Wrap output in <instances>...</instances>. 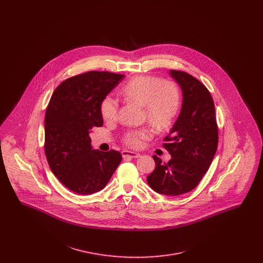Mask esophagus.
Here are the masks:
<instances>
[{
  "instance_id": "1",
  "label": "esophagus",
  "mask_w": 263,
  "mask_h": 263,
  "mask_svg": "<svg viewBox=\"0 0 263 263\" xmlns=\"http://www.w3.org/2000/svg\"><path fill=\"white\" fill-rule=\"evenodd\" d=\"M141 155L139 153L135 152H131V151H122V157L123 158H132V159H136L139 158Z\"/></svg>"
}]
</instances>
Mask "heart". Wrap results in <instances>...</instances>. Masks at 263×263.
Masks as SVG:
<instances>
[{
    "instance_id": "obj_1",
    "label": "heart",
    "mask_w": 263,
    "mask_h": 263,
    "mask_svg": "<svg viewBox=\"0 0 263 263\" xmlns=\"http://www.w3.org/2000/svg\"><path fill=\"white\" fill-rule=\"evenodd\" d=\"M125 100L144 106L145 117L157 131L168 129L179 111L181 102L180 88L172 81L152 76H139L128 82L120 91ZM100 113L106 122L117 119L118 102L106 97L100 103ZM153 136L150 128L129 130L123 142L130 148H141Z\"/></svg>"
}]
</instances>
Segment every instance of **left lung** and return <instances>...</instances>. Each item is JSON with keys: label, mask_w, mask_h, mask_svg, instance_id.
<instances>
[{"label": "left lung", "mask_w": 263, "mask_h": 263, "mask_svg": "<svg viewBox=\"0 0 263 263\" xmlns=\"http://www.w3.org/2000/svg\"><path fill=\"white\" fill-rule=\"evenodd\" d=\"M170 75L182 91L181 110L163 144L172 159L163 163L154 156L156 167L147 181L156 192L176 196L196 187L207 173L217 151L218 127L207 88L185 72L171 70Z\"/></svg>", "instance_id": "obj_1"}]
</instances>
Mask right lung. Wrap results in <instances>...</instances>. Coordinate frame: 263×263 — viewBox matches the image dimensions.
Segmentation results:
<instances>
[{"instance_id": "obj_1", "label": "right lung", "mask_w": 263, "mask_h": 263, "mask_svg": "<svg viewBox=\"0 0 263 263\" xmlns=\"http://www.w3.org/2000/svg\"><path fill=\"white\" fill-rule=\"evenodd\" d=\"M123 78L91 71L67 79L51 97L44 120L45 155L52 173L75 193L103 189L122 160L118 151L92 150L89 133L103 124L100 103Z\"/></svg>"}]
</instances>
